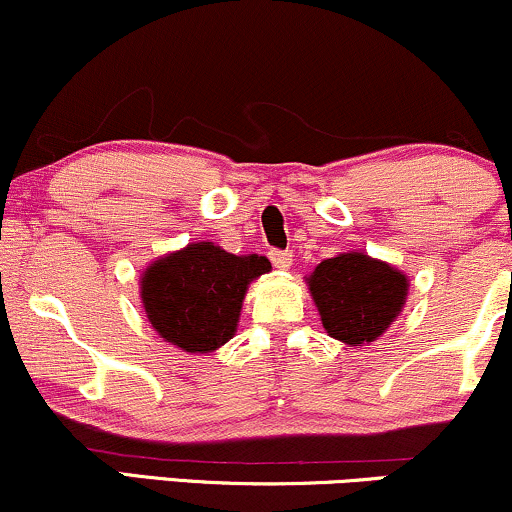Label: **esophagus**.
<instances>
[{"mask_svg":"<svg viewBox=\"0 0 512 512\" xmlns=\"http://www.w3.org/2000/svg\"><path fill=\"white\" fill-rule=\"evenodd\" d=\"M269 257H272V264H274L276 269H281V272L291 269L293 255H291L289 250H272V252H269Z\"/></svg>","mask_w":512,"mask_h":512,"instance_id":"esophagus-1","label":"esophagus"}]
</instances>
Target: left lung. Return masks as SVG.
<instances>
[{"label":"left lung","mask_w":512,"mask_h":512,"mask_svg":"<svg viewBox=\"0 0 512 512\" xmlns=\"http://www.w3.org/2000/svg\"><path fill=\"white\" fill-rule=\"evenodd\" d=\"M305 281L322 327L351 346L375 342L402 313L409 291L407 276L366 252L322 260Z\"/></svg>","instance_id":"1"}]
</instances>
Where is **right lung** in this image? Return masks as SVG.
I'll list each match as a JSON object with an SVG mask.
<instances>
[{
	"mask_svg": "<svg viewBox=\"0 0 512 512\" xmlns=\"http://www.w3.org/2000/svg\"><path fill=\"white\" fill-rule=\"evenodd\" d=\"M272 269L267 257L231 255L214 243H190L142 274L151 327L190 354H209L238 330L250 281Z\"/></svg>",
	"mask_w": 512,
	"mask_h": 512,
	"instance_id": "right-lung-1",
	"label": "right lung"
}]
</instances>
